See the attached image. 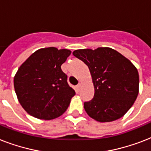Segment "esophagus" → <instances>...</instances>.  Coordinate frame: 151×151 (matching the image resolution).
Masks as SVG:
<instances>
[{"label": "esophagus", "mask_w": 151, "mask_h": 151, "mask_svg": "<svg viewBox=\"0 0 151 151\" xmlns=\"http://www.w3.org/2000/svg\"><path fill=\"white\" fill-rule=\"evenodd\" d=\"M81 84H78V85L76 86V89H77L78 92H79L81 90Z\"/></svg>", "instance_id": "34e87169"}]
</instances>
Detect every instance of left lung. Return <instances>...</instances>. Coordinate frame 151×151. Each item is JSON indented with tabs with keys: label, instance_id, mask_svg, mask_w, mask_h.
<instances>
[{
	"label": "left lung",
	"instance_id": "8db88e82",
	"mask_svg": "<svg viewBox=\"0 0 151 151\" xmlns=\"http://www.w3.org/2000/svg\"><path fill=\"white\" fill-rule=\"evenodd\" d=\"M73 55L88 67L94 86L93 99L84 103L88 115L99 122L123 117L139 94V78L133 63L108 47L78 49Z\"/></svg>",
	"mask_w": 151,
	"mask_h": 151
}]
</instances>
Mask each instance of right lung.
<instances>
[{
    "mask_svg": "<svg viewBox=\"0 0 151 151\" xmlns=\"http://www.w3.org/2000/svg\"><path fill=\"white\" fill-rule=\"evenodd\" d=\"M70 53L69 49L55 47L40 48L18 69L14 88L27 114L38 119L52 120L68 108L75 91L67 84L61 66Z\"/></svg>",
    "mask_w": 151,
    "mask_h": 151,
    "instance_id": "right-lung-1",
    "label": "right lung"
}]
</instances>
